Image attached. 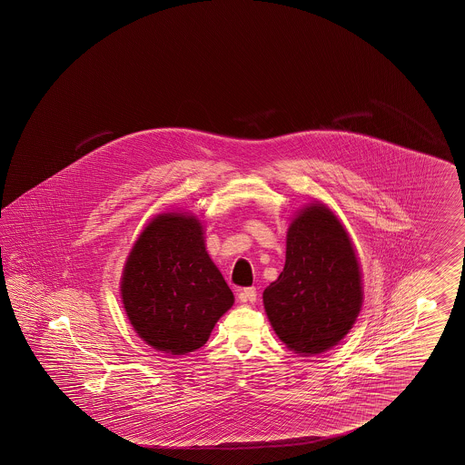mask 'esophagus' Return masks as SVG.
I'll use <instances>...</instances> for the list:
<instances>
[{"instance_id": "esophagus-1", "label": "esophagus", "mask_w": 465, "mask_h": 465, "mask_svg": "<svg viewBox=\"0 0 465 465\" xmlns=\"http://www.w3.org/2000/svg\"><path fill=\"white\" fill-rule=\"evenodd\" d=\"M238 299L242 302H255L257 301V289L255 287H247L238 291Z\"/></svg>"}]
</instances>
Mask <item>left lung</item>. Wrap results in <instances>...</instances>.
I'll return each instance as SVG.
<instances>
[{"instance_id": "1", "label": "left lung", "mask_w": 465, "mask_h": 465, "mask_svg": "<svg viewBox=\"0 0 465 465\" xmlns=\"http://www.w3.org/2000/svg\"><path fill=\"white\" fill-rule=\"evenodd\" d=\"M361 301L348 233L324 204L307 206L287 232L282 272L263 291L273 331L292 351H328L350 332Z\"/></svg>"}]
</instances>
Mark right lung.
<instances>
[{
    "mask_svg": "<svg viewBox=\"0 0 465 465\" xmlns=\"http://www.w3.org/2000/svg\"><path fill=\"white\" fill-rule=\"evenodd\" d=\"M125 312L143 340L159 351L202 348L233 294L204 249L196 218H154L131 252L123 275Z\"/></svg>",
    "mask_w": 465,
    "mask_h": 465,
    "instance_id": "right-lung-1",
    "label": "right lung"
}]
</instances>
